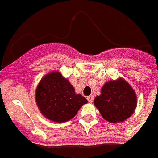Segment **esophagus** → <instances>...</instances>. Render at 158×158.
I'll return each instance as SVG.
<instances>
[{"label": "esophagus", "instance_id": "obj_1", "mask_svg": "<svg viewBox=\"0 0 158 158\" xmlns=\"http://www.w3.org/2000/svg\"><path fill=\"white\" fill-rule=\"evenodd\" d=\"M94 97L93 95H90V96H88L87 97V100H88L89 102H94Z\"/></svg>", "mask_w": 158, "mask_h": 158}]
</instances>
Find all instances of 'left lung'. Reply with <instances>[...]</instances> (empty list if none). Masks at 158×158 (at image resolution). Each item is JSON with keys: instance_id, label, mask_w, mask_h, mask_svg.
<instances>
[{"instance_id": "1", "label": "left lung", "mask_w": 158, "mask_h": 158, "mask_svg": "<svg viewBox=\"0 0 158 158\" xmlns=\"http://www.w3.org/2000/svg\"><path fill=\"white\" fill-rule=\"evenodd\" d=\"M94 105L102 116L110 123H118L133 114L136 106V96L123 79L106 82L100 96L95 98Z\"/></svg>"}]
</instances>
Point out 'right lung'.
<instances>
[{
  "instance_id": "right-lung-1",
  "label": "right lung",
  "mask_w": 158,
  "mask_h": 158,
  "mask_svg": "<svg viewBox=\"0 0 158 158\" xmlns=\"http://www.w3.org/2000/svg\"><path fill=\"white\" fill-rule=\"evenodd\" d=\"M35 100L44 116L54 122H66L73 118L87 100L76 94L69 81L59 72L44 77L36 89Z\"/></svg>"
}]
</instances>
